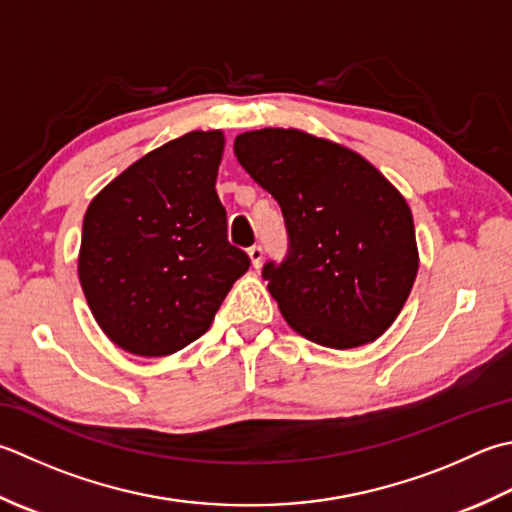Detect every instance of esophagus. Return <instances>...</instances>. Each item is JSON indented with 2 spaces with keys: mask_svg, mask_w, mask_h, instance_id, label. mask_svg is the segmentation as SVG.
Listing matches in <instances>:
<instances>
[{
  "mask_svg": "<svg viewBox=\"0 0 512 512\" xmlns=\"http://www.w3.org/2000/svg\"><path fill=\"white\" fill-rule=\"evenodd\" d=\"M248 257H250V264H253V268H259V266H262V259H264V250H262V246H253V248H248Z\"/></svg>",
  "mask_w": 512,
  "mask_h": 512,
  "instance_id": "34e87169",
  "label": "esophagus"
}]
</instances>
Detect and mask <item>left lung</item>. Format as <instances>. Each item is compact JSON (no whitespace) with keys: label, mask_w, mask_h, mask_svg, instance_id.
Masks as SVG:
<instances>
[{"label":"left lung","mask_w":512,"mask_h":512,"mask_svg":"<svg viewBox=\"0 0 512 512\" xmlns=\"http://www.w3.org/2000/svg\"><path fill=\"white\" fill-rule=\"evenodd\" d=\"M235 155L282 206L288 257L262 275L288 326L337 350L384 335L419 268L404 195L355 150L297 128L248 130Z\"/></svg>","instance_id":"8db88e82"}]
</instances>
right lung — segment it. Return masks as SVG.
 Wrapping results in <instances>:
<instances>
[{"mask_svg":"<svg viewBox=\"0 0 512 512\" xmlns=\"http://www.w3.org/2000/svg\"><path fill=\"white\" fill-rule=\"evenodd\" d=\"M222 130L150 150L88 204L77 273L95 322L130 355L166 357L202 337L250 259L226 239L215 182Z\"/></svg>","mask_w":512,"mask_h":512,"instance_id":"obj_1","label":"right lung"}]
</instances>
